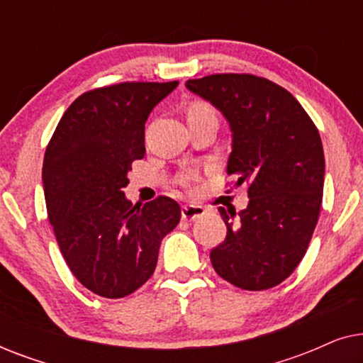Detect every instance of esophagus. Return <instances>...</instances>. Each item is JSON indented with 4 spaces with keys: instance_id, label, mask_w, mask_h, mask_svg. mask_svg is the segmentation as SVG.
I'll use <instances>...</instances> for the list:
<instances>
[{
    "instance_id": "esophagus-1",
    "label": "esophagus",
    "mask_w": 363,
    "mask_h": 363,
    "mask_svg": "<svg viewBox=\"0 0 363 363\" xmlns=\"http://www.w3.org/2000/svg\"><path fill=\"white\" fill-rule=\"evenodd\" d=\"M206 213V210L203 206H196V205H186L182 208V218L185 221H193L196 218L203 216Z\"/></svg>"
}]
</instances>
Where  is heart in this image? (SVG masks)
I'll list each match as a JSON object with an SVG mask.
<instances>
[{
    "instance_id": "obj_1",
    "label": "heart",
    "mask_w": 363,
    "mask_h": 363,
    "mask_svg": "<svg viewBox=\"0 0 363 363\" xmlns=\"http://www.w3.org/2000/svg\"><path fill=\"white\" fill-rule=\"evenodd\" d=\"M201 113H211V116H215L213 108L208 106V104H203V102L193 104V106H190V108H188V116H201Z\"/></svg>"
}]
</instances>
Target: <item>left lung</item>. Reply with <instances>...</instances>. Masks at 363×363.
<instances>
[{
  "mask_svg": "<svg viewBox=\"0 0 363 363\" xmlns=\"http://www.w3.org/2000/svg\"><path fill=\"white\" fill-rule=\"evenodd\" d=\"M186 87L228 122V175L247 183L245 210L220 208L226 238L210 252L223 279L246 291L281 284L299 266L315 230L325 160L319 130L284 87L252 74H213Z\"/></svg>",
  "mask_w": 363,
  "mask_h": 363,
  "instance_id": "8db88e82",
  "label": "left lung"
}]
</instances>
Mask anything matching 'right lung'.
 I'll return each instance as SVG.
<instances>
[{"mask_svg":"<svg viewBox=\"0 0 363 363\" xmlns=\"http://www.w3.org/2000/svg\"><path fill=\"white\" fill-rule=\"evenodd\" d=\"M178 86L122 82L84 92L59 121L43 163L48 218L69 269L94 294L118 299L150 279L180 205H132L123 188L145 155V122Z\"/></svg>","mask_w":363,"mask_h":363,"instance_id":"obj_1","label":"right lung"}]
</instances>
